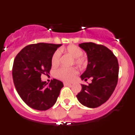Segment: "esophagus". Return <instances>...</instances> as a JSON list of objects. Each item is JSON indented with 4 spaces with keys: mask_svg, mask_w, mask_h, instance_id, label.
<instances>
[{
    "mask_svg": "<svg viewBox=\"0 0 135 135\" xmlns=\"http://www.w3.org/2000/svg\"><path fill=\"white\" fill-rule=\"evenodd\" d=\"M64 86H71V84H70V83H69V82H64Z\"/></svg>",
    "mask_w": 135,
    "mask_h": 135,
    "instance_id": "esophagus-1",
    "label": "esophagus"
}]
</instances>
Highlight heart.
<instances>
[{
  "label": "heart",
  "instance_id": "1",
  "mask_svg": "<svg viewBox=\"0 0 135 135\" xmlns=\"http://www.w3.org/2000/svg\"><path fill=\"white\" fill-rule=\"evenodd\" d=\"M61 51H65L71 57H74V63L76 65L82 67L84 66L86 63V59L82 56L83 55V51L80 48L79 46H76V45H69L65 49H61ZM60 57L61 52L59 50L56 51L53 53L52 58H51V62L53 65H57L59 64ZM76 74H77V70L74 68L62 67L56 70L55 72V75L57 78L64 81L71 80Z\"/></svg>",
  "mask_w": 135,
  "mask_h": 135
}]
</instances>
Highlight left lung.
Returning <instances> with one entry per match:
<instances>
[{"mask_svg": "<svg viewBox=\"0 0 135 135\" xmlns=\"http://www.w3.org/2000/svg\"><path fill=\"white\" fill-rule=\"evenodd\" d=\"M79 46L88 57L86 69L80 78L84 81L90 78L92 82L81 84L82 90L76 97L83 105L97 108L105 103L115 90L118 80V62L112 51L103 45L84 42Z\"/></svg>", "mask_w": 135, "mask_h": 135, "instance_id": "obj_1", "label": "left lung"}]
</instances>
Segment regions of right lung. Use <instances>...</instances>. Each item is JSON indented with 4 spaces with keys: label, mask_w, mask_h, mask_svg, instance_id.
I'll return each instance as SVG.
<instances>
[{
    "label": "right lung",
    "mask_w": 135,
    "mask_h": 135,
    "mask_svg": "<svg viewBox=\"0 0 135 135\" xmlns=\"http://www.w3.org/2000/svg\"><path fill=\"white\" fill-rule=\"evenodd\" d=\"M61 45L37 43L25 46L14 59L12 75L15 89L21 99L36 110L51 108L57 101L63 82L51 80L49 84L41 80L42 74H49L51 58Z\"/></svg>",
    "instance_id": "1"
}]
</instances>
